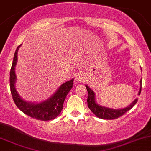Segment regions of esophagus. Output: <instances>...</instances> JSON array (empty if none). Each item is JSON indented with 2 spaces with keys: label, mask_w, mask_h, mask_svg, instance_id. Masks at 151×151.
<instances>
[{
  "label": "esophagus",
  "mask_w": 151,
  "mask_h": 151,
  "mask_svg": "<svg viewBox=\"0 0 151 151\" xmlns=\"http://www.w3.org/2000/svg\"><path fill=\"white\" fill-rule=\"evenodd\" d=\"M86 78L85 74L83 72H78L76 75V80L78 82H84V79Z\"/></svg>",
  "instance_id": "obj_1"
}]
</instances>
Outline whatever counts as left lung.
Listing matches in <instances>:
<instances>
[{
  "mask_svg": "<svg viewBox=\"0 0 151 151\" xmlns=\"http://www.w3.org/2000/svg\"><path fill=\"white\" fill-rule=\"evenodd\" d=\"M142 80H140V90L138 92V94L140 95V92H141V85H142ZM86 88L88 92V97H87V105L88 107L90 109V110L97 116V117L101 119H105V120H114V119L118 118L120 116L123 115L125 112L129 111L130 109L133 107L134 105L136 104L137 102V98L135 99L133 102L128 105L127 107H125L122 109H112L110 107H105V106H102L98 105L96 102L95 100V94H94V91L92 89L89 88V87L87 84L85 85Z\"/></svg>",
  "mask_w": 151,
  "mask_h": 151,
  "instance_id": "left-lung-1",
  "label": "left lung"
}]
</instances>
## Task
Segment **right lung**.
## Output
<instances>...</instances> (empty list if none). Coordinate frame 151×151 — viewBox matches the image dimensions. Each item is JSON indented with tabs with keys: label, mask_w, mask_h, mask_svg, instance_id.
Wrapping results in <instances>:
<instances>
[{
	"label": "right lung",
	"mask_w": 151,
	"mask_h": 151,
	"mask_svg": "<svg viewBox=\"0 0 151 151\" xmlns=\"http://www.w3.org/2000/svg\"><path fill=\"white\" fill-rule=\"evenodd\" d=\"M21 46V44L16 49L10 72V88L15 104L24 113L36 120L46 121L55 119L61 113V111L63 109L66 97L73 87L74 79L63 83L55 93L43 102H31L24 100L20 97L15 87L16 81L15 67L18 61V51Z\"/></svg>",
	"instance_id": "add662e5"
}]
</instances>
